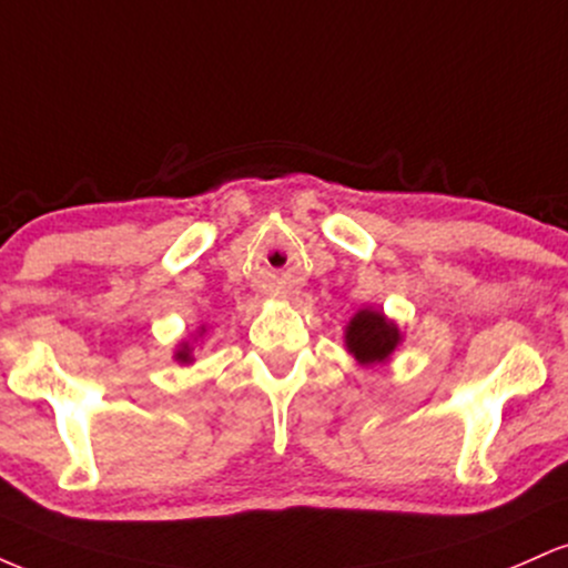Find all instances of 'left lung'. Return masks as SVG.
Masks as SVG:
<instances>
[{
  "instance_id": "obj_1",
  "label": "left lung",
  "mask_w": 568,
  "mask_h": 568,
  "mask_svg": "<svg viewBox=\"0 0 568 568\" xmlns=\"http://www.w3.org/2000/svg\"><path fill=\"white\" fill-rule=\"evenodd\" d=\"M403 344V331L376 306H363L344 328V347L361 366H382Z\"/></svg>"
}]
</instances>
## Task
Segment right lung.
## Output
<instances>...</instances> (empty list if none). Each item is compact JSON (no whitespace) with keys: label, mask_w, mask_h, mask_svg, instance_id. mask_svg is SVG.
I'll use <instances>...</instances> for the list:
<instances>
[{"label":"right lung","mask_w":568,"mask_h":568,"mask_svg":"<svg viewBox=\"0 0 568 568\" xmlns=\"http://www.w3.org/2000/svg\"><path fill=\"white\" fill-rule=\"evenodd\" d=\"M205 336V325H200L197 331H194L192 336L184 338V342H179V347L173 352V361L179 363V366H192L194 357H192V349H194V342H200V338Z\"/></svg>","instance_id":"1"}]
</instances>
